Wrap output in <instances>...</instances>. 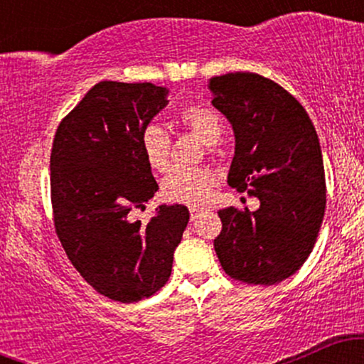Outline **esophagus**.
<instances>
[{"label":"esophagus","mask_w":364,"mask_h":364,"mask_svg":"<svg viewBox=\"0 0 364 364\" xmlns=\"http://www.w3.org/2000/svg\"><path fill=\"white\" fill-rule=\"evenodd\" d=\"M203 212V208H200V207H190V215H191V220H195L196 217H198L200 214H202Z\"/></svg>","instance_id":"34e87169"}]
</instances>
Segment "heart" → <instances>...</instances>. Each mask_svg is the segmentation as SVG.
I'll return each mask as SVG.
<instances>
[{
  "mask_svg": "<svg viewBox=\"0 0 364 364\" xmlns=\"http://www.w3.org/2000/svg\"><path fill=\"white\" fill-rule=\"evenodd\" d=\"M178 121L198 135L205 144L214 145L223 139L224 124L215 111L203 106H186L179 111ZM140 152L152 171L162 173L171 161V136L164 128L150 123L140 132ZM215 185V174L202 168H173L162 178L161 193L168 202L202 205Z\"/></svg>",
  "mask_w": 364,
  "mask_h": 364,
  "instance_id": "heart-1",
  "label": "heart"
}]
</instances>
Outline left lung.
Masks as SVG:
<instances>
[{"instance_id": "8db88e82", "label": "left lung", "mask_w": 364, "mask_h": 364, "mask_svg": "<svg viewBox=\"0 0 364 364\" xmlns=\"http://www.w3.org/2000/svg\"><path fill=\"white\" fill-rule=\"evenodd\" d=\"M208 89L235 132L229 186L260 200L255 212L219 210L217 258L236 281L274 286L301 269L323 220L327 188L318 135L301 104L262 75H220Z\"/></svg>"}]
</instances>
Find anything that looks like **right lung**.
I'll return each instance as SVG.
<instances>
[{"label": "right lung", "instance_id": "add662e5", "mask_svg": "<svg viewBox=\"0 0 364 364\" xmlns=\"http://www.w3.org/2000/svg\"><path fill=\"white\" fill-rule=\"evenodd\" d=\"M154 83L99 82L61 121L51 150L54 228L70 262L99 294L149 298L168 282L190 212L159 205L132 220L159 190L140 152V132L168 106Z\"/></svg>", "mask_w": 364, "mask_h": 364}]
</instances>
